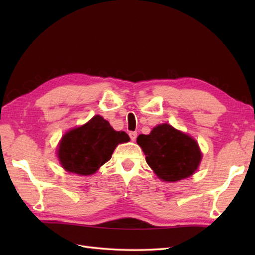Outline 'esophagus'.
<instances>
[{
	"instance_id": "esophagus-1",
	"label": "esophagus",
	"mask_w": 255,
	"mask_h": 255,
	"mask_svg": "<svg viewBox=\"0 0 255 255\" xmlns=\"http://www.w3.org/2000/svg\"><path fill=\"white\" fill-rule=\"evenodd\" d=\"M129 137H130L132 141H134V140H136V138H137V132L136 131H130V132H129Z\"/></svg>"
}]
</instances>
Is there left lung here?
<instances>
[{
	"label": "left lung",
	"instance_id": "1",
	"mask_svg": "<svg viewBox=\"0 0 255 255\" xmlns=\"http://www.w3.org/2000/svg\"><path fill=\"white\" fill-rule=\"evenodd\" d=\"M145 161L162 181L177 182L194 174L202 161L198 143L169 124L154 127L149 134H139Z\"/></svg>",
	"mask_w": 255,
	"mask_h": 255
}]
</instances>
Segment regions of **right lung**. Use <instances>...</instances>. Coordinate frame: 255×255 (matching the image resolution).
Instances as JSON below:
<instances>
[{
    "instance_id": "obj_1",
    "label": "right lung",
    "mask_w": 255,
    "mask_h": 255,
    "mask_svg": "<svg viewBox=\"0 0 255 255\" xmlns=\"http://www.w3.org/2000/svg\"><path fill=\"white\" fill-rule=\"evenodd\" d=\"M130 138L125 131H116L107 121L96 115L81 127L69 130L59 142L58 159L68 172L91 175L110 161L119 143Z\"/></svg>"
}]
</instances>
